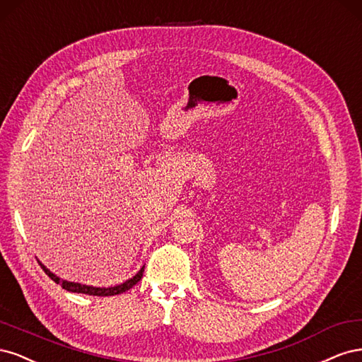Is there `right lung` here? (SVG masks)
Returning <instances> with one entry per match:
<instances>
[{"instance_id":"1","label":"right lung","mask_w":362,"mask_h":362,"mask_svg":"<svg viewBox=\"0 0 362 362\" xmlns=\"http://www.w3.org/2000/svg\"><path fill=\"white\" fill-rule=\"evenodd\" d=\"M42 269L45 271V274L48 275L52 281H55L57 284H60L64 290L67 291H74V293H83V295H91V296H114V295H120L123 291L132 288L139 279L143 276L144 272V266L139 269L132 278L126 279L124 283L112 286V287H95V286H87V284H81V283H74V281H67V279H62L60 276H57L55 274H52L48 267H46L40 260H37Z\"/></svg>"}]
</instances>
